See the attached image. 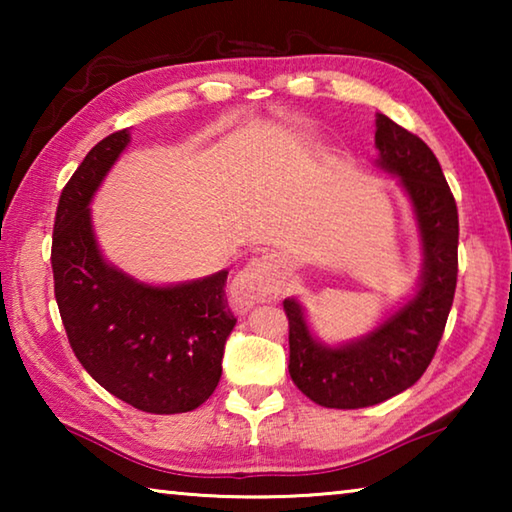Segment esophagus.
Wrapping results in <instances>:
<instances>
[{
	"label": "esophagus",
	"instance_id": "34e87169",
	"mask_svg": "<svg viewBox=\"0 0 512 512\" xmlns=\"http://www.w3.org/2000/svg\"><path fill=\"white\" fill-rule=\"evenodd\" d=\"M284 262L280 255H262L248 262L235 282H232V298L239 307H253L255 302H271L282 287Z\"/></svg>",
	"mask_w": 512,
	"mask_h": 512
}]
</instances>
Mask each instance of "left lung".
<instances>
[{
	"label": "left lung",
	"mask_w": 512,
	"mask_h": 512,
	"mask_svg": "<svg viewBox=\"0 0 512 512\" xmlns=\"http://www.w3.org/2000/svg\"><path fill=\"white\" fill-rule=\"evenodd\" d=\"M375 164L397 178L418 228L422 271L400 307L357 339L329 345L311 332L298 298L289 318V375L309 400L327 409H363L411 388L436 354L458 273V212L436 155L418 135L377 112Z\"/></svg>",
	"instance_id": "obj_1"
}]
</instances>
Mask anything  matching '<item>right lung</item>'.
I'll return each instance as SVG.
<instances>
[{"mask_svg": "<svg viewBox=\"0 0 512 512\" xmlns=\"http://www.w3.org/2000/svg\"><path fill=\"white\" fill-rule=\"evenodd\" d=\"M131 144L128 128L85 155L60 194L51 268L69 345L90 377L146 413H187L214 393L225 341L237 325L228 271L149 284L103 257L90 203Z\"/></svg>", "mask_w": 512, "mask_h": 512, "instance_id": "add662e5", "label": "right lung"}]
</instances>
